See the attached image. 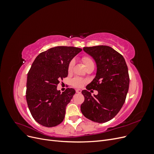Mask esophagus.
Listing matches in <instances>:
<instances>
[{
  "instance_id": "34e87169",
  "label": "esophagus",
  "mask_w": 154,
  "mask_h": 154,
  "mask_svg": "<svg viewBox=\"0 0 154 154\" xmlns=\"http://www.w3.org/2000/svg\"><path fill=\"white\" fill-rule=\"evenodd\" d=\"M76 92L77 93H81V92H82V90H81V89H76Z\"/></svg>"
}]
</instances>
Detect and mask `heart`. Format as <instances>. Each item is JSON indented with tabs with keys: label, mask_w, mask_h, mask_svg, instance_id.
Masks as SVG:
<instances>
[{
	"label": "heart",
	"mask_w": 154,
	"mask_h": 154,
	"mask_svg": "<svg viewBox=\"0 0 154 154\" xmlns=\"http://www.w3.org/2000/svg\"><path fill=\"white\" fill-rule=\"evenodd\" d=\"M82 61L86 67H88V66H90V65L94 64V62H93L92 60L88 57H83ZM74 65V60H72L71 61L69 62V66H68V72H71L72 71ZM85 80H83V78H79V77H76V78H73L72 80V82H71L72 85L75 87H82L83 85L85 84Z\"/></svg>",
	"instance_id": "heart-1"
}]
</instances>
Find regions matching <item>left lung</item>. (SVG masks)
Wrapping results in <instances>:
<instances>
[{"label":"left lung","mask_w":154,"mask_h":154,"mask_svg":"<svg viewBox=\"0 0 154 154\" xmlns=\"http://www.w3.org/2000/svg\"><path fill=\"white\" fill-rule=\"evenodd\" d=\"M97 66L95 78L82 91L85 100L81 111L87 119L105 123L114 118L123 106L129 88L128 67L123 56L107 45L84 47ZM99 92L92 97L88 91Z\"/></svg>","instance_id":"1"}]
</instances>
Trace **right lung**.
<instances>
[{"mask_svg":"<svg viewBox=\"0 0 154 154\" xmlns=\"http://www.w3.org/2000/svg\"><path fill=\"white\" fill-rule=\"evenodd\" d=\"M82 49L58 46L37 56L27 74L26 101L32 118L46 127H55L65 117L66 108L75 94L67 88L57 90L60 80L68 75L69 62Z\"/></svg>","mask_w":154,"mask_h":154,"instance_id":"1","label":"right lung"}]
</instances>
